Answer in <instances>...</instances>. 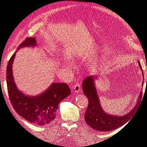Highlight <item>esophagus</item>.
Masks as SVG:
<instances>
[{
    "label": "esophagus",
    "mask_w": 147,
    "mask_h": 147,
    "mask_svg": "<svg viewBox=\"0 0 147 147\" xmlns=\"http://www.w3.org/2000/svg\"><path fill=\"white\" fill-rule=\"evenodd\" d=\"M73 88H74L75 92H77V93L79 91H80V90H81L80 85V84H78V83H77L76 84H75V85L74 86Z\"/></svg>",
    "instance_id": "esophagus-1"
}]
</instances>
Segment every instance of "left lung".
<instances>
[{
    "mask_svg": "<svg viewBox=\"0 0 147 147\" xmlns=\"http://www.w3.org/2000/svg\"><path fill=\"white\" fill-rule=\"evenodd\" d=\"M138 63L142 70V75L144 78L143 70L140 62L138 61ZM94 82V77L89 76L84 80L82 83L83 92L88 99V105L84 114L85 121L92 129L99 131H110L122 126L135 113L137 107H139L142 100V91L140 93L136 106L131 112L123 116H113V115H109L105 113L101 107ZM143 85L144 83L142 82V86Z\"/></svg>",
    "mask_w": 147,
    "mask_h": 147,
    "instance_id": "8db88e82",
    "label": "left lung"
}]
</instances>
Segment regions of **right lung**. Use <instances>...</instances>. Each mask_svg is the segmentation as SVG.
<instances>
[{"instance_id": "1", "label": "right lung", "mask_w": 147, "mask_h": 147, "mask_svg": "<svg viewBox=\"0 0 147 147\" xmlns=\"http://www.w3.org/2000/svg\"><path fill=\"white\" fill-rule=\"evenodd\" d=\"M35 37L26 38L17 50L26 47H35ZM16 51L8 63L6 71L8 96L13 109L21 117L29 122L38 126L47 125L56 118L59 102L70 94V89L64 83L51 84L40 95L28 96L19 91L13 79L12 65Z\"/></svg>"}]
</instances>
